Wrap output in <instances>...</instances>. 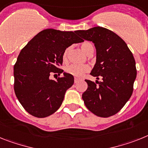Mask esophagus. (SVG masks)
<instances>
[{
	"label": "esophagus",
	"mask_w": 148,
	"mask_h": 148,
	"mask_svg": "<svg viewBox=\"0 0 148 148\" xmlns=\"http://www.w3.org/2000/svg\"><path fill=\"white\" fill-rule=\"evenodd\" d=\"M79 79H78V78H74V83H78V82H79Z\"/></svg>",
	"instance_id": "esophagus-1"
}]
</instances>
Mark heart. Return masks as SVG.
<instances>
[{
	"mask_svg": "<svg viewBox=\"0 0 148 148\" xmlns=\"http://www.w3.org/2000/svg\"><path fill=\"white\" fill-rule=\"evenodd\" d=\"M81 49L84 51L87 55H89L94 52V47L88 42H84L81 44ZM71 51V47H68L64 51L62 59L64 63H67L69 61V55ZM65 72L67 74H69L71 75L74 76L75 77H81L83 74H86L89 71V66L88 65H71L66 67L65 69Z\"/></svg>",
	"mask_w": 148,
	"mask_h": 148,
	"instance_id": "heart-1",
	"label": "heart"
}]
</instances>
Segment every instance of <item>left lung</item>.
<instances>
[{
    "label": "left lung",
    "mask_w": 148,
    "mask_h": 148,
    "mask_svg": "<svg viewBox=\"0 0 148 148\" xmlns=\"http://www.w3.org/2000/svg\"><path fill=\"white\" fill-rule=\"evenodd\" d=\"M76 32L95 44L97 59L90 74L97 79L102 78L96 83L86 79L88 88L82 95L85 105L97 116L115 115L133 94L137 73L133 53L121 37L106 28L95 27Z\"/></svg>",
    "instance_id": "8db88e82"
}]
</instances>
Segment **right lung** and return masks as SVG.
<instances>
[{
	"label": "right lung",
	"mask_w": 148,
	"mask_h": 148,
	"mask_svg": "<svg viewBox=\"0 0 148 148\" xmlns=\"http://www.w3.org/2000/svg\"><path fill=\"white\" fill-rule=\"evenodd\" d=\"M76 33L44 29L21 51L14 65V90L21 104L33 116L45 118L54 113L74 84V77L67 73L56 80L50 76L63 72L60 66L64 51L83 41Z\"/></svg>",
	"instance_id": "1"
}]
</instances>
